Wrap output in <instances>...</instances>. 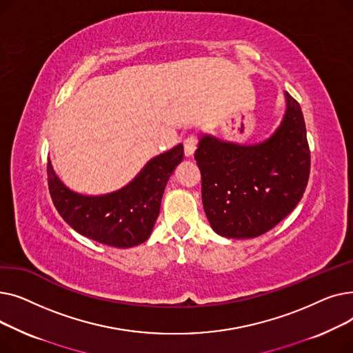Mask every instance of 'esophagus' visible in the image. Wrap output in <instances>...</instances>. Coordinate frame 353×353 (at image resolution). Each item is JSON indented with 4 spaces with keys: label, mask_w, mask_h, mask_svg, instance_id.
Segmentation results:
<instances>
[{
    "label": "esophagus",
    "mask_w": 353,
    "mask_h": 353,
    "mask_svg": "<svg viewBox=\"0 0 353 353\" xmlns=\"http://www.w3.org/2000/svg\"><path fill=\"white\" fill-rule=\"evenodd\" d=\"M183 145H184V154H186L188 157L193 156V153L196 150V145H197V137L194 134H189L186 139H184Z\"/></svg>",
    "instance_id": "obj_1"
}]
</instances>
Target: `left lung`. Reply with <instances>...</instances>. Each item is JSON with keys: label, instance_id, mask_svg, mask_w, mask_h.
I'll list each match as a JSON object with an SVG mask.
<instances>
[{"label": "left lung", "instance_id": "8db88e82", "mask_svg": "<svg viewBox=\"0 0 353 353\" xmlns=\"http://www.w3.org/2000/svg\"><path fill=\"white\" fill-rule=\"evenodd\" d=\"M281 125L265 141L240 145L205 134L194 159L201 200L212 229L225 237H257L283 220L301 201L310 172L302 108L285 92Z\"/></svg>", "mask_w": 353, "mask_h": 353}]
</instances>
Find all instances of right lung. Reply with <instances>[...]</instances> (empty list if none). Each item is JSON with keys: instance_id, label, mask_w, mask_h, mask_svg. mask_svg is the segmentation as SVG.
<instances>
[{"instance_id": "1", "label": "right lung", "mask_w": 353, "mask_h": 353, "mask_svg": "<svg viewBox=\"0 0 353 353\" xmlns=\"http://www.w3.org/2000/svg\"><path fill=\"white\" fill-rule=\"evenodd\" d=\"M183 156V144H177L148 161L127 186L103 196L70 190L48 160L50 194L60 216L77 233L107 246L133 248L150 237L164 188Z\"/></svg>"}]
</instances>
